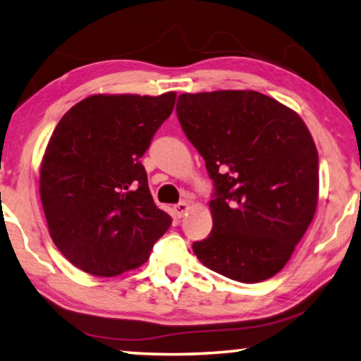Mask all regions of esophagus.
Here are the masks:
<instances>
[{"label": "esophagus", "instance_id": "1", "mask_svg": "<svg viewBox=\"0 0 361 361\" xmlns=\"http://www.w3.org/2000/svg\"><path fill=\"white\" fill-rule=\"evenodd\" d=\"M187 209H188V203L187 202H180V203L174 204V212H176L177 217L184 216L185 212H187Z\"/></svg>", "mask_w": 361, "mask_h": 361}]
</instances>
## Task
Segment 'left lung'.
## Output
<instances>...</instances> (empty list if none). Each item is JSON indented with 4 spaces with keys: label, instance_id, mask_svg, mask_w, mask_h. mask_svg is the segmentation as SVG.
<instances>
[{
    "label": "left lung",
    "instance_id": "left-lung-1",
    "mask_svg": "<svg viewBox=\"0 0 361 361\" xmlns=\"http://www.w3.org/2000/svg\"><path fill=\"white\" fill-rule=\"evenodd\" d=\"M177 118L214 182L206 267L259 283L285 267L314 219L318 152L296 111L257 91L180 94Z\"/></svg>",
    "mask_w": 361,
    "mask_h": 361
}]
</instances>
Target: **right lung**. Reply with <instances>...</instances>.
<instances>
[{
	"mask_svg": "<svg viewBox=\"0 0 361 361\" xmlns=\"http://www.w3.org/2000/svg\"><path fill=\"white\" fill-rule=\"evenodd\" d=\"M174 104L176 92L96 94L73 105L52 133L41 161V203L54 245L86 274L140 267L169 228L140 158Z\"/></svg>",
	"mask_w": 361,
	"mask_h": 361,
	"instance_id": "1",
	"label": "right lung"
}]
</instances>
